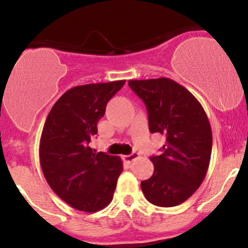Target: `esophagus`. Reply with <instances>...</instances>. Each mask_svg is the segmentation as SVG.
I'll return each instance as SVG.
<instances>
[{"label": "esophagus", "mask_w": 248, "mask_h": 248, "mask_svg": "<svg viewBox=\"0 0 248 248\" xmlns=\"http://www.w3.org/2000/svg\"><path fill=\"white\" fill-rule=\"evenodd\" d=\"M138 158V154L137 152H132L131 155H126V156H124V159L127 162V163H131V162H133L134 159Z\"/></svg>", "instance_id": "obj_1"}]
</instances>
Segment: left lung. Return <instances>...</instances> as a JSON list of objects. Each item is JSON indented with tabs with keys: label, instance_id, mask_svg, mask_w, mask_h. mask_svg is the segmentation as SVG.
Masks as SVG:
<instances>
[{
	"label": "left lung",
	"instance_id": "8db88e82",
	"mask_svg": "<svg viewBox=\"0 0 248 248\" xmlns=\"http://www.w3.org/2000/svg\"><path fill=\"white\" fill-rule=\"evenodd\" d=\"M128 85L146 106L150 132L167 138L162 154L150 157L155 170L141 181L142 193L157 206H176L206 175L212 150L209 119L198 99L174 80H129Z\"/></svg>",
	"mask_w": 248,
	"mask_h": 248
}]
</instances>
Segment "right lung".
Returning a JSON list of instances; mask_svg holds the SVG:
<instances>
[{"instance_id":"right-lung-1","label":"right lung","mask_w":248,"mask_h":248,"mask_svg":"<svg viewBox=\"0 0 248 248\" xmlns=\"http://www.w3.org/2000/svg\"><path fill=\"white\" fill-rule=\"evenodd\" d=\"M126 80L72 87L47 115L39 159L52 191L74 209L96 212L111 202L122 161L89 146L107 103Z\"/></svg>"}]
</instances>
